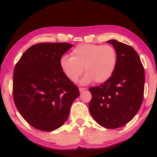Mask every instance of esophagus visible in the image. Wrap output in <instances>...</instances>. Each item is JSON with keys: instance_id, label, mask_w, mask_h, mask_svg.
Here are the masks:
<instances>
[{"instance_id": "34e87169", "label": "esophagus", "mask_w": 157, "mask_h": 157, "mask_svg": "<svg viewBox=\"0 0 157 157\" xmlns=\"http://www.w3.org/2000/svg\"><path fill=\"white\" fill-rule=\"evenodd\" d=\"M86 89H85V88H79V92H80V93H82V91H84V90H86Z\"/></svg>"}]
</instances>
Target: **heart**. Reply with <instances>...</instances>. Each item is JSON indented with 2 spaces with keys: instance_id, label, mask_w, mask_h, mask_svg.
Returning a JSON list of instances; mask_svg holds the SVG:
<instances>
[{
  "instance_id": "1",
  "label": "heart",
  "mask_w": 157,
  "mask_h": 157,
  "mask_svg": "<svg viewBox=\"0 0 157 157\" xmlns=\"http://www.w3.org/2000/svg\"><path fill=\"white\" fill-rule=\"evenodd\" d=\"M117 53L109 45L91 44H79L71 52V57L63 56L59 66L63 73L69 80L75 82L83 72L82 84H88L93 81L104 83L116 69Z\"/></svg>"
}]
</instances>
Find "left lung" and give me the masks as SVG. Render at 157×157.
<instances>
[{
	"instance_id": "8db88e82",
	"label": "left lung",
	"mask_w": 157,
	"mask_h": 157,
	"mask_svg": "<svg viewBox=\"0 0 157 157\" xmlns=\"http://www.w3.org/2000/svg\"><path fill=\"white\" fill-rule=\"evenodd\" d=\"M117 53L112 76L99 86L91 87L89 108L93 118L103 127L116 129L134 118L141 106L144 94L145 72L140 59L132 46L107 41Z\"/></svg>"
}]
</instances>
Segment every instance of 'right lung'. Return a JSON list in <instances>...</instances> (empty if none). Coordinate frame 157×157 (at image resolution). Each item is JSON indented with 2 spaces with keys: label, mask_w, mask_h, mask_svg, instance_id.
I'll return each mask as SVG.
<instances>
[{
  "label": "right lung",
  "mask_w": 157,
  "mask_h": 157,
  "mask_svg": "<svg viewBox=\"0 0 157 157\" xmlns=\"http://www.w3.org/2000/svg\"><path fill=\"white\" fill-rule=\"evenodd\" d=\"M73 47L68 43H40L29 48L16 64L13 98L18 111L35 129L51 132L67 120L79 89L66 78L59 61Z\"/></svg>",
  "instance_id": "add662e5"
}]
</instances>
